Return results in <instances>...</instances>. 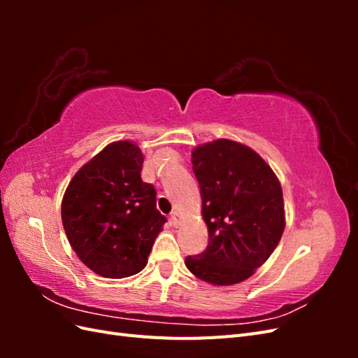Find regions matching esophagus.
I'll use <instances>...</instances> for the list:
<instances>
[{
  "instance_id": "obj_1",
  "label": "esophagus",
  "mask_w": 358,
  "mask_h": 358,
  "mask_svg": "<svg viewBox=\"0 0 358 358\" xmlns=\"http://www.w3.org/2000/svg\"><path fill=\"white\" fill-rule=\"evenodd\" d=\"M170 221H171V224H173V225L178 227V225H179V221H180V220H179V215H178L176 212H173V213H171V216H170Z\"/></svg>"
}]
</instances>
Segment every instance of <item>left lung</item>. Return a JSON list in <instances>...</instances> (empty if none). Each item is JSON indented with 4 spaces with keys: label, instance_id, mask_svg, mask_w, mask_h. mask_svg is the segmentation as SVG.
<instances>
[{
    "label": "left lung",
    "instance_id": "obj_1",
    "mask_svg": "<svg viewBox=\"0 0 358 358\" xmlns=\"http://www.w3.org/2000/svg\"><path fill=\"white\" fill-rule=\"evenodd\" d=\"M209 243L187 257L192 275L213 285H233L254 275L285 229L280 183L255 150L218 138L192 150Z\"/></svg>",
    "mask_w": 358,
    "mask_h": 358
}]
</instances>
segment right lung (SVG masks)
I'll return each mask as SVG.
<instances>
[{"label": "right lung", "instance_id": "right-lung-1", "mask_svg": "<svg viewBox=\"0 0 358 358\" xmlns=\"http://www.w3.org/2000/svg\"><path fill=\"white\" fill-rule=\"evenodd\" d=\"M143 154L128 140L113 142L76 173L61 218L74 252L92 272L121 279L138 273L161 227L154 185L142 180Z\"/></svg>", "mask_w": 358, "mask_h": 358}]
</instances>
